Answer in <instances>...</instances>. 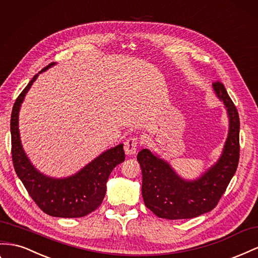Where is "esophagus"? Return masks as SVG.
<instances>
[{
	"label": "esophagus",
	"instance_id": "1",
	"mask_svg": "<svg viewBox=\"0 0 258 258\" xmlns=\"http://www.w3.org/2000/svg\"><path fill=\"white\" fill-rule=\"evenodd\" d=\"M137 148H138V139L135 137H130L129 139H127L126 142H124V153L128 156L134 155L135 153L137 152Z\"/></svg>",
	"mask_w": 258,
	"mask_h": 258
}]
</instances>
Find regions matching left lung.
<instances>
[{
	"label": "left lung",
	"mask_w": 258,
	"mask_h": 258,
	"mask_svg": "<svg viewBox=\"0 0 258 258\" xmlns=\"http://www.w3.org/2000/svg\"><path fill=\"white\" fill-rule=\"evenodd\" d=\"M213 89L227 109L229 131L221 155L210 169L196 180H185L150 150L143 149L138 153L144 204L159 218L189 219L211 212L218 204L238 168L239 113L221 82H214Z\"/></svg>",
	"instance_id": "8db88e82"
}]
</instances>
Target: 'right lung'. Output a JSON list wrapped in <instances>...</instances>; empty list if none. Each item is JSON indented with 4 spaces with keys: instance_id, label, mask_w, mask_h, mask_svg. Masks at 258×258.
<instances>
[{
    "instance_id": "add662e5",
    "label": "right lung",
    "mask_w": 258,
    "mask_h": 258,
    "mask_svg": "<svg viewBox=\"0 0 258 258\" xmlns=\"http://www.w3.org/2000/svg\"><path fill=\"white\" fill-rule=\"evenodd\" d=\"M55 65L52 62L42 72ZM39 74L28 83L14 104L11 116L12 158L14 168L26 190L45 214L53 217L78 218L95 211L106 193V182L115 167L124 161L123 144L103 152L91 163L67 178H52L41 173L26 155L18 129L19 109Z\"/></svg>"
}]
</instances>
